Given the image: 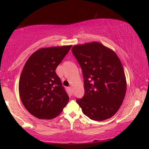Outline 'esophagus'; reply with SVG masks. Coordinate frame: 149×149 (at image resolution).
<instances>
[{
  "instance_id": "esophagus-1",
  "label": "esophagus",
  "mask_w": 149,
  "mask_h": 149,
  "mask_svg": "<svg viewBox=\"0 0 149 149\" xmlns=\"http://www.w3.org/2000/svg\"><path fill=\"white\" fill-rule=\"evenodd\" d=\"M68 90H69V91L70 92V93H71V94L72 95V93H73V91H72V88L71 87H68Z\"/></svg>"
}]
</instances>
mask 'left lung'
I'll use <instances>...</instances> for the list:
<instances>
[{
	"label": "left lung",
	"instance_id": "left-lung-1",
	"mask_svg": "<svg viewBox=\"0 0 149 149\" xmlns=\"http://www.w3.org/2000/svg\"><path fill=\"white\" fill-rule=\"evenodd\" d=\"M81 68L85 94L76 102L91 120L102 121L119 110L126 92L124 70L116 54L98 42L73 47Z\"/></svg>",
	"mask_w": 149,
	"mask_h": 149
}]
</instances>
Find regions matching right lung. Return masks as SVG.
<instances>
[{
    "label": "right lung",
    "instance_id": "1",
    "mask_svg": "<svg viewBox=\"0 0 149 149\" xmlns=\"http://www.w3.org/2000/svg\"><path fill=\"white\" fill-rule=\"evenodd\" d=\"M72 45L43 48L27 60L19 81L20 99L27 110L39 119L58 116L69 101L56 68Z\"/></svg>",
    "mask_w": 149,
    "mask_h": 149
}]
</instances>
